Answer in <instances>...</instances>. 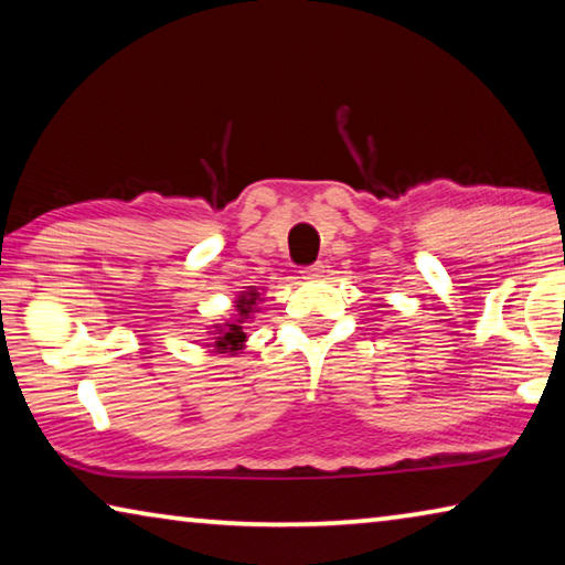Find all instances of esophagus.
<instances>
[{"label":"esophagus","instance_id":"esophagus-1","mask_svg":"<svg viewBox=\"0 0 565 565\" xmlns=\"http://www.w3.org/2000/svg\"><path fill=\"white\" fill-rule=\"evenodd\" d=\"M323 269H327V266H323L321 262L311 264V266H303V269H301V279L317 281V279H321V276H323Z\"/></svg>","mask_w":565,"mask_h":565}]
</instances>
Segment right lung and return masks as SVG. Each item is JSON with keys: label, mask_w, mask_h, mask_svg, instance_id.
Segmentation results:
<instances>
[{"label": "right lung", "mask_w": 565, "mask_h": 565, "mask_svg": "<svg viewBox=\"0 0 565 565\" xmlns=\"http://www.w3.org/2000/svg\"><path fill=\"white\" fill-rule=\"evenodd\" d=\"M262 301V294L256 289H248L242 291L236 299V319L226 321V323H216V333L214 337V349L218 353H238L244 349V341H246V333H244V321L252 319V313L256 311V303Z\"/></svg>", "instance_id": "obj_1"}]
</instances>
